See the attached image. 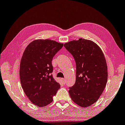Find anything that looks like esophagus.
I'll list each match as a JSON object with an SVG mask.
<instances>
[{
  "label": "esophagus",
  "mask_w": 125,
  "mask_h": 125,
  "mask_svg": "<svg viewBox=\"0 0 125 125\" xmlns=\"http://www.w3.org/2000/svg\"><path fill=\"white\" fill-rule=\"evenodd\" d=\"M61 80H62V82L64 83H66V79L65 78H61Z\"/></svg>",
  "instance_id": "esophagus-1"
}]
</instances>
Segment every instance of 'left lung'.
Wrapping results in <instances>:
<instances>
[{"mask_svg":"<svg viewBox=\"0 0 125 125\" xmlns=\"http://www.w3.org/2000/svg\"><path fill=\"white\" fill-rule=\"evenodd\" d=\"M76 63L75 83L69 91L72 100L81 107L96 102L106 85L108 72L102 50L95 42L80 38L64 44Z\"/></svg>","mask_w":125,"mask_h":125,"instance_id":"8db88e82","label":"left lung"}]
</instances>
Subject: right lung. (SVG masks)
<instances>
[{"instance_id": "right-lung-1", "label": "right lung", "mask_w": 125, "mask_h": 125, "mask_svg": "<svg viewBox=\"0 0 125 125\" xmlns=\"http://www.w3.org/2000/svg\"><path fill=\"white\" fill-rule=\"evenodd\" d=\"M63 44L50 39L31 42L23 52L20 62L22 88L30 101L42 107L53 101L61 85L53 78L52 61Z\"/></svg>"}]
</instances>
